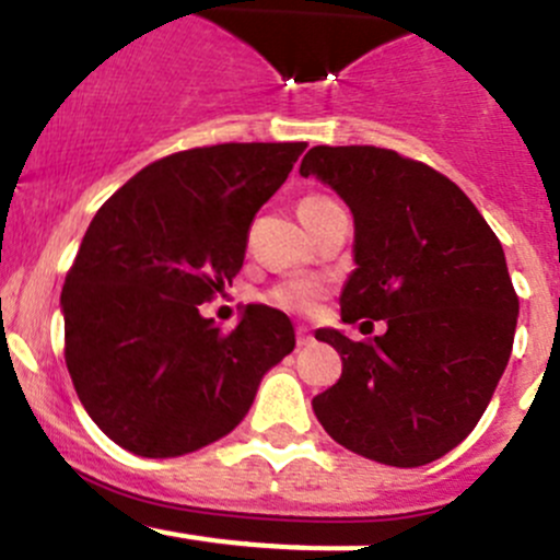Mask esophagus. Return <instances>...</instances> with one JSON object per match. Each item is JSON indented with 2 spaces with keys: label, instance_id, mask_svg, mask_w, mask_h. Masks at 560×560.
<instances>
[{
  "label": "esophagus",
  "instance_id": "34e87169",
  "mask_svg": "<svg viewBox=\"0 0 560 560\" xmlns=\"http://www.w3.org/2000/svg\"><path fill=\"white\" fill-rule=\"evenodd\" d=\"M296 342L299 345H310V342H313V337H310V331L304 326L296 328Z\"/></svg>",
  "mask_w": 560,
  "mask_h": 560
}]
</instances>
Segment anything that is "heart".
I'll list each match as a JSON object with an SVG mask.
<instances>
[{
    "label": "heart",
    "instance_id": "b5f03b06",
    "mask_svg": "<svg viewBox=\"0 0 560 560\" xmlns=\"http://www.w3.org/2000/svg\"><path fill=\"white\" fill-rule=\"evenodd\" d=\"M323 205H331V201L323 199V196H307V199L299 201V215L318 210ZM323 293H326V288L320 280H291L275 288L269 299L282 310H291V313H307L318 304Z\"/></svg>",
    "mask_w": 560,
    "mask_h": 560
}]
</instances>
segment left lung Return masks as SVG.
Listing matches in <instances>:
<instances>
[{"instance_id":"8db88e82","label":"left lung","mask_w":560,"mask_h":560,"mask_svg":"<svg viewBox=\"0 0 560 560\" xmlns=\"http://www.w3.org/2000/svg\"><path fill=\"white\" fill-rule=\"evenodd\" d=\"M299 172L353 212L342 320L388 326L361 342L315 331L342 359L315 415L369 460L431 464L469 436L510 361L517 296L501 242L453 180L385 148L318 145Z\"/></svg>"}]
</instances>
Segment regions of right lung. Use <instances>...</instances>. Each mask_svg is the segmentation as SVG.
I'll list each match as a JSON object with an SVG mask.
<instances>
[{"instance_id":"obj_1","label":"right lung","mask_w":560,"mask_h":560,"mask_svg":"<svg viewBox=\"0 0 560 560\" xmlns=\"http://www.w3.org/2000/svg\"><path fill=\"white\" fill-rule=\"evenodd\" d=\"M304 142H226L153 161L91 221L61 291L80 405L124 451L175 458L237 429L291 320L247 304L232 334L199 313L242 269L247 229Z\"/></svg>"}]
</instances>
